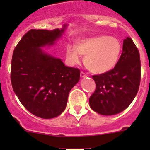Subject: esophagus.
Returning <instances> with one entry per match:
<instances>
[{
    "mask_svg": "<svg viewBox=\"0 0 150 150\" xmlns=\"http://www.w3.org/2000/svg\"><path fill=\"white\" fill-rule=\"evenodd\" d=\"M80 76L81 77H86V76H87V74L85 72H83V71H81V73H80Z\"/></svg>",
    "mask_w": 150,
    "mask_h": 150,
    "instance_id": "1",
    "label": "esophagus"
}]
</instances>
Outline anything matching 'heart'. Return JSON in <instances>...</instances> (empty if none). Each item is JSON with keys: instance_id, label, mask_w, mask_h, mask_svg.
Masks as SVG:
<instances>
[{"instance_id": "1", "label": "heart", "mask_w": 150, "mask_h": 150, "mask_svg": "<svg viewBox=\"0 0 150 150\" xmlns=\"http://www.w3.org/2000/svg\"><path fill=\"white\" fill-rule=\"evenodd\" d=\"M122 46L115 37L95 36L79 40L76 47L67 46L66 57L70 63L80 61V55L86 56L85 64L91 72L104 74L116 65L121 55Z\"/></svg>"}]
</instances>
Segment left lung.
<instances>
[{
    "label": "left lung",
    "mask_w": 150,
    "mask_h": 150,
    "mask_svg": "<svg viewBox=\"0 0 150 150\" xmlns=\"http://www.w3.org/2000/svg\"><path fill=\"white\" fill-rule=\"evenodd\" d=\"M96 89L89 98L91 109L101 115H115L134 99L140 83V53L132 38L123 42L116 65L108 72L93 75Z\"/></svg>",
    "instance_id": "obj_1"
}]
</instances>
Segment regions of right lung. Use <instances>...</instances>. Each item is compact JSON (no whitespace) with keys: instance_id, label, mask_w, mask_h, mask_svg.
<instances>
[{"instance_id":"1","label":"right lung","mask_w":150,"mask_h":150,"mask_svg":"<svg viewBox=\"0 0 150 150\" xmlns=\"http://www.w3.org/2000/svg\"><path fill=\"white\" fill-rule=\"evenodd\" d=\"M64 30L30 29L18 42L12 57L13 91L29 112L43 119L55 118L64 110L69 92L80 77L79 69L67 67L40 48L53 44Z\"/></svg>"}]
</instances>
